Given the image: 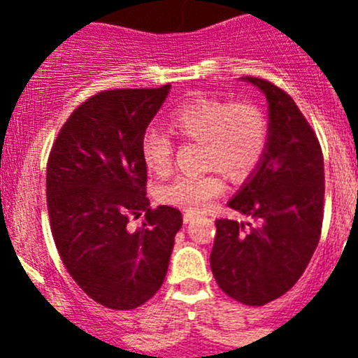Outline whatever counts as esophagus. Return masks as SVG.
I'll list each match as a JSON object with an SVG mask.
<instances>
[{
  "instance_id": "1",
  "label": "esophagus",
  "mask_w": 358,
  "mask_h": 358,
  "mask_svg": "<svg viewBox=\"0 0 358 358\" xmlns=\"http://www.w3.org/2000/svg\"><path fill=\"white\" fill-rule=\"evenodd\" d=\"M194 218H196V215H194V213H185V215H183V222L185 223H190Z\"/></svg>"
}]
</instances>
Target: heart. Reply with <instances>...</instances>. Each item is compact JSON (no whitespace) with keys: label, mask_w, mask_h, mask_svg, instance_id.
Masks as SVG:
<instances>
[{"label":"heart","mask_w":358,"mask_h":358,"mask_svg":"<svg viewBox=\"0 0 358 358\" xmlns=\"http://www.w3.org/2000/svg\"><path fill=\"white\" fill-rule=\"evenodd\" d=\"M168 129L182 140L202 143L204 168L201 176H178L159 189V201L187 213H201L223 192L225 175L230 182L248 180L262 162L268 145V121L262 107L208 95L183 100L171 110ZM142 159L152 175L164 176L171 168L173 143L162 133L149 129L142 138Z\"/></svg>","instance_id":"1"}]
</instances>
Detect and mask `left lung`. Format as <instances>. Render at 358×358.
Returning a JSON list of instances; mask_svg holds the SVG:
<instances>
[{"label":"left lung","mask_w":358,"mask_h":358,"mask_svg":"<svg viewBox=\"0 0 358 358\" xmlns=\"http://www.w3.org/2000/svg\"><path fill=\"white\" fill-rule=\"evenodd\" d=\"M268 102V145L229 208L252 223L216 220L211 270L220 289L249 306L280 298L298 282L320 239L324 157L294 100L270 81L246 76Z\"/></svg>","instance_id":"left-lung-1"}]
</instances>
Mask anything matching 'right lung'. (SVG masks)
<instances>
[{
  "instance_id": "1",
  "label": "right lung",
  "mask_w": 358,
  "mask_h": 358,
  "mask_svg": "<svg viewBox=\"0 0 358 358\" xmlns=\"http://www.w3.org/2000/svg\"><path fill=\"white\" fill-rule=\"evenodd\" d=\"M169 88L96 93L72 112L48 157L46 202L60 258L76 284L112 310L156 294L182 229L178 209L150 208L140 149ZM142 212L140 229L125 227Z\"/></svg>"
}]
</instances>
